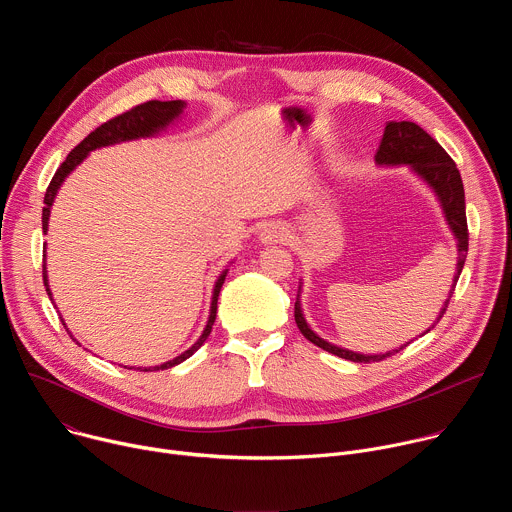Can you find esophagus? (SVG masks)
<instances>
[{"label":"esophagus","mask_w":512,"mask_h":512,"mask_svg":"<svg viewBox=\"0 0 512 512\" xmlns=\"http://www.w3.org/2000/svg\"><path fill=\"white\" fill-rule=\"evenodd\" d=\"M287 241V229L283 225H269L261 233V243L263 245H277Z\"/></svg>","instance_id":"obj_1"}]
</instances>
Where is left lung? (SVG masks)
<instances>
[{"label":"left lung","instance_id":"8db88e82","mask_svg":"<svg viewBox=\"0 0 512 512\" xmlns=\"http://www.w3.org/2000/svg\"><path fill=\"white\" fill-rule=\"evenodd\" d=\"M377 166H409V170L421 178L435 194L437 202L442 206L446 223L456 239V247H458V263H456V273H454V281H452V289L448 294V300L444 302L440 314L433 320V324L423 332L427 334L437 322L442 320V316L446 314V308L450 304V298L454 294V287L460 279L464 261H466V253H468V223H466V202H464V184H462V176L454 164V160L446 154V150L437 143L427 131H423L417 123L411 121H389L381 139V145L375 156ZM300 294H302V283L298 289V300H296V324L300 328V332L314 342L316 346L324 348L326 352H332L340 358L352 360V362H375V360H383L399 350H403L407 344H401L395 350L389 352H381V354H362V352H354L342 346H336L324 338H320L310 324L304 318V310H302V302H300ZM421 334V336H423Z\"/></svg>","mask_w":512,"mask_h":512}]
</instances>
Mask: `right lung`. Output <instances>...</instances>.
<instances>
[{"instance_id":"right-lung-1","label":"right lung","mask_w":512,"mask_h":512,"mask_svg":"<svg viewBox=\"0 0 512 512\" xmlns=\"http://www.w3.org/2000/svg\"><path fill=\"white\" fill-rule=\"evenodd\" d=\"M184 107L186 103L184 101H148L143 105H137L133 107L131 111L123 113V115H117L113 119H109L107 123L99 125L95 131H91L75 150H72L66 160L62 162V166L56 170L48 190H46V196H44V208H42V231L46 235L48 231V218H50V208H52V202L62 186V182L68 178V174L75 170L93 150H99V148H107V145H115V143H121V141H131V139H141V137H154L158 135L160 131H164L168 125H172L176 119H180V115L184 113ZM229 269H225L221 275H218V279L214 281V287H212V298H210V312H208V322L200 334V338L188 348L184 350L180 356L164 362V364H158V367H125V369H133V371H143V373H150V371H166V369H172L176 367V364L184 362L186 358H190L208 338L210 330H212V324H214V318H216V302H218V294H221V287L225 283V277H227ZM42 277H44V285H46V294L48 298L52 300V291H50V285H48V273H46V265L42 269ZM54 304V300H52ZM62 318V316H60ZM64 324V320H62ZM66 328V324H64ZM68 332V328H66ZM70 334V332H68ZM72 336V334H70ZM77 344L79 340L72 338Z\"/></svg>"}]
</instances>
